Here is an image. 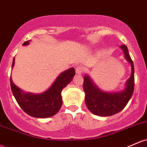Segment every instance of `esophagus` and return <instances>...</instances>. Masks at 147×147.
I'll return each instance as SVG.
<instances>
[{
    "mask_svg": "<svg viewBox=\"0 0 147 147\" xmlns=\"http://www.w3.org/2000/svg\"><path fill=\"white\" fill-rule=\"evenodd\" d=\"M75 71H76V73L77 74H82L84 72V69L83 67H82V66H77L76 67V69H75Z\"/></svg>",
    "mask_w": 147,
    "mask_h": 147,
    "instance_id": "obj_1",
    "label": "esophagus"
}]
</instances>
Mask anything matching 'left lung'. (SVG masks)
<instances>
[{
	"mask_svg": "<svg viewBox=\"0 0 147 147\" xmlns=\"http://www.w3.org/2000/svg\"><path fill=\"white\" fill-rule=\"evenodd\" d=\"M125 59L130 62L132 72L126 82V87L123 91L117 93H105L99 89L93 83L90 77H84L83 88L85 92V102L86 107L93 114L100 117H109L119 113L128 104L131 98L135 86L133 62L125 45H121Z\"/></svg>",
	"mask_w": 147,
	"mask_h": 147,
	"instance_id": "1",
	"label": "left lung"
}]
</instances>
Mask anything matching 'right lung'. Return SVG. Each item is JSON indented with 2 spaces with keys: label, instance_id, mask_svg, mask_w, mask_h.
Instances as JSON below:
<instances>
[{
  "label": "right lung",
  "instance_id": "1",
  "mask_svg": "<svg viewBox=\"0 0 147 147\" xmlns=\"http://www.w3.org/2000/svg\"><path fill=\"white\" fill-rule=\"evenodd\" d=\"M29 41H26L23 45H28ZM14 65V58L12 67ZM75 75V70L73 67L65 70L57 77L47 91L40 94L24 93L10 78L11 89L17 103L24 112L35 118H47L55 115L61 109L63 102L61 91L72 81Z\"/></svg>",
  "mask_w": 147,
  "mask_h": 147
}]
</instances>
